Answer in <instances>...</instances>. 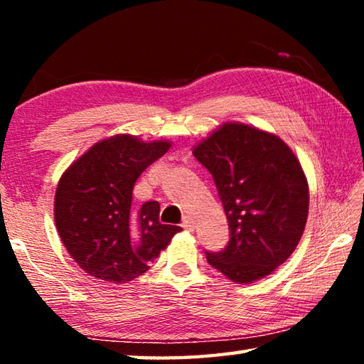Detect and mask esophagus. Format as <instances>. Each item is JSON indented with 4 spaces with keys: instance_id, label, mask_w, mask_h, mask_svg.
Instances as JSON below:
<instances>
[{
    "instance_id": "obj_1",
    "label": "esophagus",
    "mask_w": 364,
    "mask_h": 364,
    "mask_svg": "<svg viewBox=\"0 0 364 364\" xmlns=\"http://www.w3.org/2000/svg\"><path fill=\"white\" fill-rule=\"evenodd\" d=\"M181 226L184 228V230L193 231V230H194V220L191 218V217H188V215H186V217L183 218V223H181Z\"/></svg>"
}]
</instances>
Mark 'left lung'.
<instances>
[{
    "instance_id": "8db88e82",
    "label": "left lung",
    "mask_w": 364,
    "mask_h": 364,
    "mask_svg": "<svg viewBox=\"0 0 364 364\" xmlns=\"http://www.w3.org/2000/svg\"><path fill=\"white\" fill-rule=\"evenodd\" d=\"M223 204L230 241L207 262L239 284L257 281L297 247L308 217V183L284 141L242 123H225L194 147Z\"/></svg>"
}]
</instances>
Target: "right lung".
Returning <instances> with one entry per match:
<instances>
[{"label": "right lung", "instance_id": "right-lung-1", "mask_svg": "<svg viewBox=\"0 0 364 364\" xmlns=\"http://www.w3.org/2000/svg\"><path fill=\"white\" fill-rule=\"evenodd\" d=\"M168 147L119 134L95 144L60 178L54 220L67 252L88 274L117 284L138 278L181 231L160 223L157 200L132 208L134 183Z\"/></svg>", "mask_w": 364, "mask_h": 364}]
</instances>
